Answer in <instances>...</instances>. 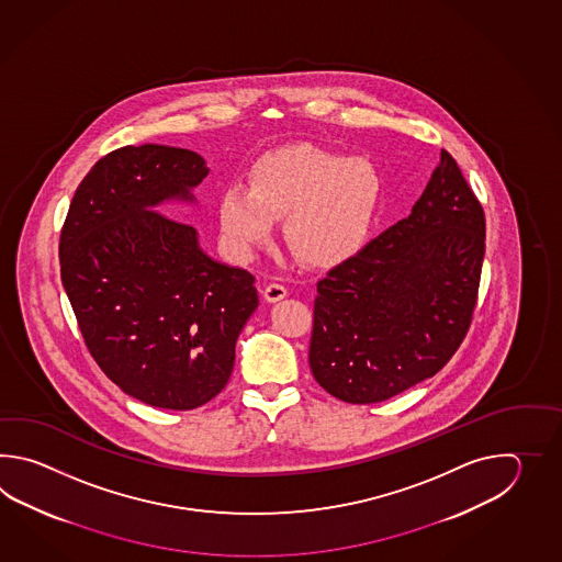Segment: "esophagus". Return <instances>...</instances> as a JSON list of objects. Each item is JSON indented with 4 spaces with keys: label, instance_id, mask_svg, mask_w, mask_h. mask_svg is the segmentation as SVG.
<instances>
[{
    "label": "esophagus",
    "instance_id": "1",
    "mask_svg": "<svg viewBox=\"0 0 562 562\" xmlns=\"http://www.w3.org/2000/svg\"><path fill=\"white\" fill-rule=\"evenodd\" d=\"M263 295L269 303H276V301L286 297V286L281 283H269L265 286Z\"/></svg>",
    "mask_w": 562,
    "mask_h": 562
}]
</instances>
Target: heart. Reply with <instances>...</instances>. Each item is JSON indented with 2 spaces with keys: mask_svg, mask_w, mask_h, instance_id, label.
I'll return each instance as SVG.
<instances>
[{
  "mask_svg": "<svg viewBox=\"0 0 562 562\" xmlns=\"http://www.w3.org/2000/svg\"><path fill=\"white\" fill-rule=\"evenodd\" d=\"M249 184L233 182L216 203L221 240L235 259H251L285 216L289 247L311 265L341 263L358 251L378 211L382 180L370 160L289 144L261 156Z\"/></svg>",
  "mask_w": 562,
  "mask_h": 562,
  "instance_id": "1",
  "label": "heart"
}]
</instances>
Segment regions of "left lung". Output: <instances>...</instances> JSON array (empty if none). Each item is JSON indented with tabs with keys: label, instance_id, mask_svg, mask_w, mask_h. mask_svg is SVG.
Here are the masks:
<instances>
[{
	"label": "left lung",
	"instance_id": "left-lung-1",
	"mask_svg": "<svg viewBox=\"0 0 562 562\" xmlns=\"http://www.w3.org/2000/svg\"><path fill=\"white\" fill-rule=\"evenodd\" d=\"M486 221L442 150L412 215L317 283L310 366L327 394L375 404L442 370L476 307Z\"/></svg>",
	"mask_w": 562,
	"mask_h": 562
}]
</instances>
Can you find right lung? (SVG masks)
<instances>
[{
    "instance_id": "1",
    "label": "right lung",
    "mask_w": 562,
    "mask_h": 562,
    "mask_svg": "<svg viewBox=\"0 0 562 562\" xmlns=\"http://www.w3.org/2000/svg\"><path fill=\"white\" fill-rule=\"evenodd\" d=\"M206 175L187 148L124 146L86 175L61 227V285L86 346L148 406L194 409L221 394L259 305L249 271L213 261L191 225L153 211L192 203Z\"/></svg>"
}]
</instances>
